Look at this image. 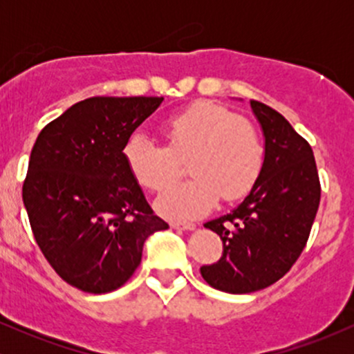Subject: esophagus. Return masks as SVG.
<instances>
[{"mask_svg": "<svg viewBox=\"0 0 354 354\" xmlns=\"http://www.w3.org/2000/svg\"><path fill=\"white\" fill-rule=\"evenodd\" d=\"M171 228L191 231V230L196 228V225H194V223H191V221H173V223H171Z\"/></svg>", "mask_w": 354, "mask_h": 354, "instance_id": "1", "label": "esophagus"}]
</instances>
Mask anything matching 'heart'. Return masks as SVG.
Segmentation results:
<instances>
[{
	"label": "heart",
	"instance_id": "obj_1",
	"mask_svg": "<svg viewBox=\"0 0 354 354\" xmlns=\"http://www.w3.org/2000/svg\"><path fill=\"white\" fill-rule=\"evenodd\" d=\"M166 146L133 136L123 149L128 171L141 188L165 189L188 160L193 180L173 185L158 198V209L169 218L205 214L218 198L241 200L250 193L265 163L259 129L246 118L213 103H196L161 126Z\"/></svg>",
	"mask_w": 354,
	"mask_h": 354
}]
</instances>
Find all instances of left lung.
<instances>
[{"label": "left lung", "mask_w": 354, "mask_h": 354, "mask_svg": "<svg viewBox=\"0 0 354 354\" xmlns=\"http://www.w3.org/2000/svg\"><path fill=\"white\" fill-rule=\"evenodd\" d=\"M251 108L265 133V163L245 201L205 225L219 234L223 254L200 270L209 286L233 295L263 290L291 270L321 200L310 143L276 109L256 100Z\"/></svg>", "instance_id": "1"}]
</instances>
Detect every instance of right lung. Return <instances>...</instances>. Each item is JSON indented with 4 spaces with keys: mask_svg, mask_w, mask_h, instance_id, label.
<instances>
[{
    "mask_svg": "<svg viewBox=\"0 0 354 354\" xmlns=\"http://www.w3.org/2000/svg\"><path fill=\"white\" fill-rule=\"evenodd\" d=\"M158 96H95L41 129L31 149L23 203L39 250L61 279L84 293L115 291L141 263L154 214L124 163L133 131Z\"/></svg>",
    "mask_w": 354,
    "mask_h": 354,
    "instance_id": "add662e5",
    "label": "right lung"
}]
</instances>
